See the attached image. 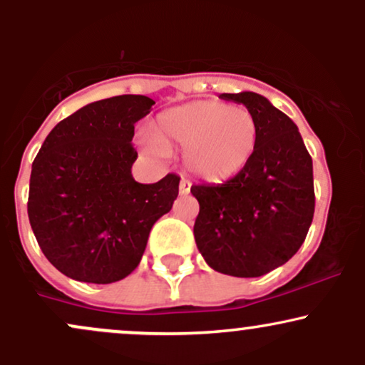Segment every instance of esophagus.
Returning <instances> with one entry per match:
<instances>
[{"label": "esophagus", "instance_id": "esophagus-1", "mask_svg": "<svg viewBox=\"0 0 365 365\" xmlns=\"http://www.w3.org/2000/svg\"><path fill=\"white\" fill-rule=\"evenodd\" d=\"M178 192H180V195H187L188 192H190V182H188V180H185V178L180 180Z\"/></svg>", "mask_w": 365, "mask_h": 365}]
</instances>
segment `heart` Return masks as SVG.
Returning <instances> with one entry per match:
<instances>
[{
	"label": "heart",
	"mask_w": 365,
	"mask_h": 365,
	"mask_svg": "<svg viewBox=\"0 0 365 365\" xmlns=\"http://www.w3.org/2000/svg\"><path fill=\"white\" fill-rule=\"evenodd\" d=\"M154 139L142 142L153 156L165 148L183 150V163L197 178L223 183L240 175L257 153L261 130L245 108L220 101H194L163 111L153 125Z\"/></svg>",
	"instance_id": "b5f03b06"
}]
</instances>
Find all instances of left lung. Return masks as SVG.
Wrapping results in <instances>:
<instances>
[{
	"instance_id": "left-lung-1",
	"label": "left lung",
	"mask_w": 365,
	"mask_h": 365,
	"mask_svg": "<svg viewBox=\"0 0 365 365\" xmlns=\"http://www.w3.org/2000/svg\"><path fill=\"white\" fill-rule=\"evenodd\" d=\"M244 106L261 130L247 168L220 185H192L199 200L194 237L217 273L257 278L290 261L307 237L314 216L312 158L299 128L255 92L221 94Z\"/></svg>"
}]
</instances>
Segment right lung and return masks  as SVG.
I'll use <instances>...</instances> for the list:
<instances>
[{"label":"right lung","instance_id":"1","mask_svg":"<svg viewBox=\"0 0 365 365\" xmlns=\"http://www.w3.org/2000/svg\"><path fill=\"white\" fill-rule=\"evenodd\" d=\"M153 104L133 94L87 104L49 132L32 163L29 221L43 254L68 278L108 284L128 276L177 199V175L158 183L132 177L133 125Z\"/></svg>","mask_w":365,"mask_h":365}]
</instances>
